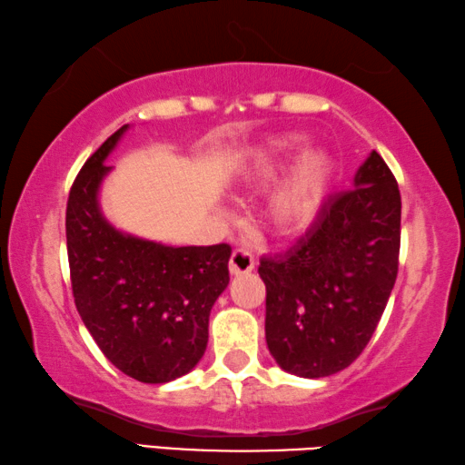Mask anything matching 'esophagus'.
I'll return each mask as SVG.
<instances>
[{
    "label": "esophagus",
    "instance_id": "1",
    "mask_svg": "<svg viewBox=\"0 0 465 465\" xmlns=\"http://www.w3.org/2000/svg\"><path fill=\"white\" fill-rule=\"evenodd\" d=\"M254 256L250 254L248 250H233V254L230 258V271L232 274H248L254 271Z\"/></svg>",
    "mask_w": 465,
    "mask_h": 465
}]
</instances>
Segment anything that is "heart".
<instances>
[{
  "instance_id": "b5f03b06",
  "label": "heart",
  "mask_w": 465,
  "mask_h": 465,
  "mask_svg": "<svg viewBox=\"0 0 465 465\" xmlns=\"http://www.w3.org/2000/svg\"><path fill=\"white\" fill-rule=\"evenodd\" d=\"M266 204V217L279 235L303 233L316 222L332 191L336 160L326 149H308L303 135L272 137L243 170V184L264 188L285 174Z\"/></svg>"
}]
</instances>
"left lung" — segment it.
I'll list each match as a JSON object with an SVG mask.
<instances>
[{
    "mask_svg": "<svg viewBox=\"0 0 465 465\" xmlns=\"http://www.w3.org/2000/svg\"><path fill=\"white\" fill-rule=\"evenodd\" d=\"M400 215L396 178L371 152L355 188L330 196L285 254L262 258L266 344L281 369L316 380L363 352L396 282Z\"/></svg>",
    "mask_w": 465,
    "mask_h": 465,
    "instance_id": "left-lung-1",
    "label": "left lung"
}]
</instances>
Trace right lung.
Masks as SVG:
<instances>
[{
	"mask_svg": "<svg viewBox=\"0 0 465 465\" xmlns=\"http://www.w3.org/2000/svg\"><path fill=\"white\" fill-rule=\"evenodd\" d=\"M129 124L94 152L69 191L65 232L75 308L104 357L143 383L186 375L204 355L209 313L230 282L232 248L163 246L102 215L104 160Z\"/></svg>",
	"mask_w": 465,
	"mask_h": 465,
	"instance_id": "1",
	"label": "right lung"
}]
</instances>
